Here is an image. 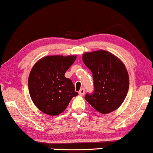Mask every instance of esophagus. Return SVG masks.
Segmentation results:
<instances>
[{
	"instance_id": "1",
	"label": "esophagus",
	"mask_w": 153,
	"mask_h": 153,
	"mask_svg": "<svg viewBox=\"0 0 153 153\" xmlns=\"http://www.w3.org/2000/svg\"><path fill=\"white\" fill-rule=\"evenodd\" d=\"M85 92V90L84 88H82L80 90H79L78 93H79V94H80V95H84Z\"/></svg>"
}]
</instances>
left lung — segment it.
<instances>
[{"label":"left lung","instance_id":"left-lung-1","mask_svg":"<svg viewBox=\"0 0 153 153\" xmlns=\"http://www.w3.org/2000/svg\"><path fill=\"white\" fill-rule=\"evenodd\" d=\"M82 61L92 73L94 91L87 93L85 99L102 114L119 108L124 101L129 88V78L125 65L109 52L85 53Z\"/></svg>","mask_w":153,"mask_h":153}]
</instances>
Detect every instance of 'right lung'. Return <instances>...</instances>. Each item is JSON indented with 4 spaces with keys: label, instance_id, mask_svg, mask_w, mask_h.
<instances>
[{
    "label": "right lung",
    "instance_id": "obj_1",
    "mask_svg": "<svg viewBox=\"0 0 153 153\" xmlns=\"http://www.w3.org/2000/svg\"><path fill=\"white\" fill-rule=\"evenodd\" d=\"M75 59L74 56H46L32 68L28 79L29 92L34 104L42 112L59 115L78 94L72 80L65 77Z\"/></svg>",
    "mask_w": 153,
    "mask_h": 153
}]
</instances>
